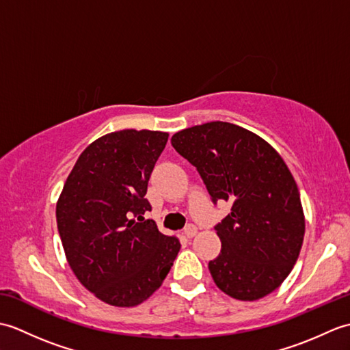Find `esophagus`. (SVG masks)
Here are the masks:
<instances>
[{"mask_svg":"<svg viewBox=\"0 0 350 350\" xmlns=\"http://www.w3.org/2000/svg\"><path fill=\"white\" fill-rule=\"evenodd\" d=\"M197 232H198V228L194 224H188L183 233H185V236L189 237V239H191V237H194L197 234Z\"/></svg>","mask_w":350,"mask_h":350,"instance_id":"esophagus-1","label":"esophagus"}]
</instances>
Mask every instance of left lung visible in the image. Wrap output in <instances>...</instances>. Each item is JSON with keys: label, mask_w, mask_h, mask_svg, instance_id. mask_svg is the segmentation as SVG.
Here are the masks:
<instances>
[{"label": "left lung", "mask_w": 350, "mask_h": 350, "mask_svg": "<svg viewBox=\"0 0 350 350\" xmlns=\"http://www.w3.org/2000/svg\"><path fill=\"white\" fill-rule=\"evenodd\" d=\"M171 144L197 168L213 204L232 203L215 226L222 243L209 262L215 284L241 301L273 292L293 269L306 232L299 191L284 161L256 133L227 122L183 129Z\"/></svg>", "instance_id": "obj_1"}]
</instances>
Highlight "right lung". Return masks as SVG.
<instances>
[{
    "label": "right lung",
    "instance_id": "obj_1",
    "mask_svg": "<svg viewBox=\"0 0 350 350\" xmlns=\"http://www.w3.org/2000/svg\"><path fill=\"white\" fill-rule=\"evenodd\" d=\"M167 132L124 129L81 153L57 203V227L73 273L96 298L135 307L158 290L180 242L162 234L146 198ZM138 217L139 223L135 219Z\"/></svg>",
    "mask_w": 350,
    "mask_h": 350
}]
</instances>
